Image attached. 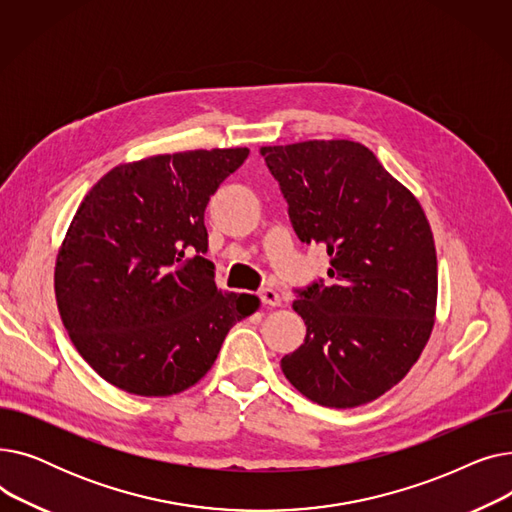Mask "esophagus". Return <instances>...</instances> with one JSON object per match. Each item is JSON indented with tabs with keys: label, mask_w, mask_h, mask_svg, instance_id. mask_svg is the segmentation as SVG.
Here are the masks:
<instances>
[{
	"label": "esophagus",
	"mask_w": 512,
	"mask_h": 512,
	"mask_svg": "<svg viewBox=\"0 0 512 512\" xmlns=\"http://www.w3.org/2000/svg\"><path fill=\"white\" fill-rule=\"evenodd\" d=\"M259 299H261V303L267 305V307H280V305H282L280 292L274 290V288H263V290L259 292Z\"/></svg>",
	"instance_id": "obj_1"
}]
</instances>
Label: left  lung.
<instances>
[{"mask_svg":"<svg viewBox=\"0 0 512 512\" xmlns=\"http://www.w3.org/2000/svg\"><path fill=\"white\" fill-rule=\"evenodd\" d=\"M294 232L326 245L332 282L292 303L307 336L282 357L286 380L317 405L353 409L396 386L434 328L438 259L425 211L365 145L261 147Z\"/></svg>","mask_w":512,"mask_h":512,"instance_id":"1","label":"left lung"}]
</instances>
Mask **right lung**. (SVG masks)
I'll return each instance as SVG.
<instances>
[{
  "mask_svg": "<svg viewBox=\"0 0 512 512\" xmlns=\"http://www.w3.org/2000/svg\"><path fill=\"white\" fill-rule=\"evenodd\" d=\"M249 149L153 155L107 172L76 209L56 259L72 344L112 386L172 396L195 386L255 294L222 292L205 207Z\"/></svg>",
  "mask_w": 512,
  "mask_h": 512,
  "instance_id": "right-lung-1",
  "label": "right lung"
}]
</instances>
